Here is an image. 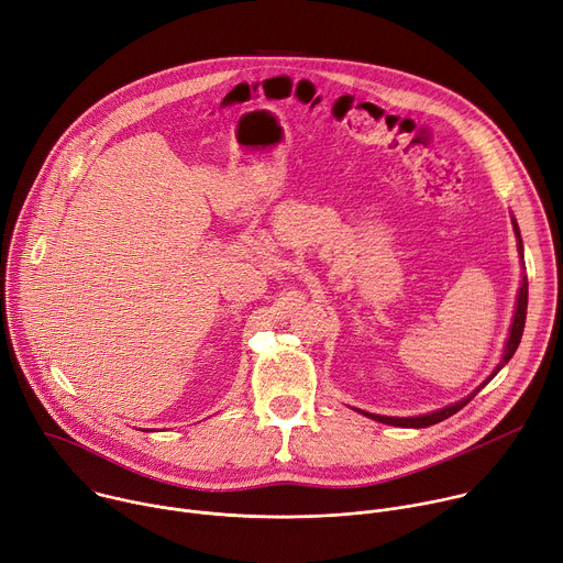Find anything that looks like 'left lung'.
I'll use <instances>...</instances> for the list:
<instances>
[{"mask_svg":"<svg viewBox=\"0 0 563 563\" xmlns=\"http://www.w3.org/2000/svg\"><path fill=\"white\" fill-rule=\"evenodd\" d=\"M515 234H517V239H519V253H521V257H523V245H521V232H519V225H517V221H515ZM526 310H528V279L523 277V282H521V288H519V299H517V313H515V322H512V327H510V340H508V344H506V353H504V360H501V364H498L496 368H494V373L492 376L487 378V380H492L498 371H501L506 364H508V360L515 355V351H517V346H519V342H521V335H523V327H526ZM487 380H485V385H487ZM485 385H481L472 396H467L465 400H461V402H456V405H452V407H445V409H441V411H433V413H427V416H416V418H389V416H376V413H366V411H362L364 416H368V418H373V420H378V422H385V424H396V427H429V424H435V422H441V420H445V418H450V416H454L456 411H461Z\"/></svg>","mask_w":563,"mask_h":563,"instance_id":"obj_1","label":"left lung"}]
</instances>
